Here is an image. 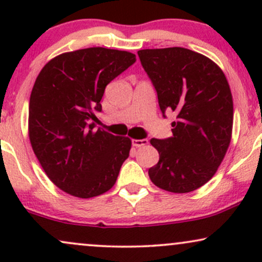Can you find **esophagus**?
Instances as JSON below:
<instances>
[{
    "label": "esophagus",
    "mask_w": 262,
    "mask_h": 262,
    "mask_svg": "<svg viewBox=\"0 0 262 262\" xmlns=\"http://www.w3.org/2000/svg\"><path fill=\"white\" fill-rule=\"evenodd\" d=\"M132 144H133V146L135 148H140V146H144L148 144V140L146 139H133L132 140Z\"/></svg>",
    "instance_id": "1"
}]
</instances>
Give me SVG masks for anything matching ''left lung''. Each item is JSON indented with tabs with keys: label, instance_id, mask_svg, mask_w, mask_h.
Returning <instances> with one entry per match:
<instances>
[{
	"label": "left lung",
	"instance_id": "1",
	"mask_svg": "<svg viewBox=\"0 0 262 262\" xmlns=\"http://www.w3.org/2000/svg\"><path fill=\"white\" fill-rule=\"evenodd\" d=\"M158 93L159 106L176 113L172 137L150 140L159 162L151 182L173 193L200 188L217 172L229 148L233 97L222 69L202 54L173 47L138 52Z\"/></svg>",
	"mask_w": 262,
	"mask_h": 262
}]
</instances>
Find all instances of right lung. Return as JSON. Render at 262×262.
I'll return each instance as SVG.
<instances>
[{"mask_svg": "<svg viewBox=\"0 0 262 262\" xmlns=\"http://www.w3.org/2000/svg\"><path fill=\"white\" fill-rule=\"evenodd\" d=\"M129 52L87 48L50 60L39 73L29 100L33 151L54 185L79 198L113 187L132 140L93 130L104 89L135 62Z\"/></svg>", "mask_w": 262, "mask_h": 262, "instance_id": "1", "label": "right lung"}]
</instances>
